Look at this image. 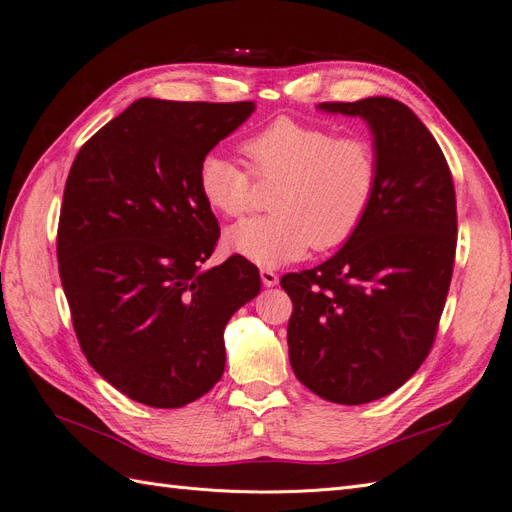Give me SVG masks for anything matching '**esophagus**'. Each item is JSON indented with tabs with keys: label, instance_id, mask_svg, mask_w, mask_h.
Instances as JSON below:
<instances>
[{
	"label": "esophagus",
	"instance_id": "34e87169",
	"mask_svg": "<svg viewBox=\"0 0 512 512\" xmlns=\"http://www.w3.org/2000/svg\"><path fill=\"white\" fill-rule=\"evenodd\" d=\"M260 280L265 286H275L278 284V273H275L273 269H260Z\"/></svg>",
	"mask_w": 512,
	"mask_h": 512
}]
</instances>
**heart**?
I'll return each instance as SVG.
<instances>
[{"label":"heart","instance_id":"heart-1","mask_svg":"<svg viewBox=\"0 0 512 512\" xmlns=\"http://www.w3.org/2000/svg\"><path fill=\"white\" fill-rule=\"evenodd\" d=\"M243 153L250 170L224 155L204 157L198 187L215 213L239 217L254 206V178L280 181L273 213L243 219L226 232L230 250L256 265L278 267L310 247L336 250L355 237L375 204L381 161L364 135H336L327 124L278 116L247 137Z\"/></svg>","mask_w":512,"mask_h":512}]
</instances>
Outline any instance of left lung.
<instances>
[{"mask_svg": "<svg viewBox=\"0 0 512 512\" xmlns=\"http://www.w3.org/2000/svg\"><path fill=\"white\" fill-rule=\"evenodd\" d=\"M321 109L362 116L381 181L366 222L323 265L286 273L295 377L331 403L364 405L398 390L437 336L457 252L448 161L422 120L388 96Z\"/></svg>", "mask_w": 512, "mask_h": 512, "instance_id": "left-lung-1", "label": "left lung"}]
</instances>
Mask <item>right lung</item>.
<instances>
[{
  "instance_id": "1",
  "label": "right lung",
  "mask_w": 512,
  "mask_h": 512,
  "mask_svg": "<svg viewBox=\"0 0 512 512\" xmlns=\"http://www.w3.org/2000/svg\"><path fill=\"white\" fill-rule=\"evenodd\" d=\"M252 101L140 99L81 146L66 178L58 269L90 366L137 403L174 409L226 366L224 329L260 290L243 256L200 271L219 224L198 187Z\"/></svg>"
}]
</instances>
